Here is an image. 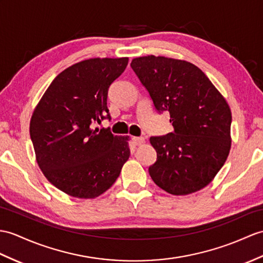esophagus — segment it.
Returning <instances> with one entry per match:
<instances>
[{
    "label": "esophagus",
    "mask_w": 263,
    "mask_h": 263,
    "mask_svg": "<svg viewBox=\"0 0 263 263\" xmlns=\"http://www.w3.org/2000/svg\"><path fill=\"white\" fill-rule=\"evenodd\" d=\"M133 143L136 145H141L144 143V138L142 137H134L133 138Z\"/></svg>",
    "instance_id": "obj_1"
}]
</instances>
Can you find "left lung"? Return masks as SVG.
Returning a JSON list of instances; mask_svg holds the SVG:
<instances>
[{
	"label": "left lung",
	"mask_w": 263,
	"mask_h": 263,
	"mask_svg": "<svg viewBox=\"0 0 263 263\" xmlns=\"http://www.w3.org/2000/svg\"><path fill=\"white\" fill-rule=\"evenodd\" d=\"M132 69L156 109L168 111L174 132L151 137L157 161L149 174L172 195H188L214 179L231 149V108L197 66L162 56L134 58Z\"/></svg>",
	"instance_id": "obj_1"
}]
</instances>
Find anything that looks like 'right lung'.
<instances>
[{
    "label": "right lung",
    "instance_id": "add662e5",
    "mask_svg": "<svg viewBox=\"0 0 263 263\" xmlns=\"http://www.w3.org/2000/svg\"><path fill=\"white\" fill-rule=\"evenodd\" d=\"M129 58H91L53 79L35 106L30 137L46 178L76 198H95L111 187L130 157L129 137L91 125L111 119L108 87Z\"/></svg>",
    "mask_w": 263,
    "mask_h": 263
}]
</instances>
